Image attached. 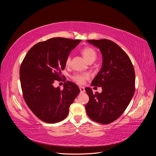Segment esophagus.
<instances>
[{
    "label": "esophagus",
    "instance_id": "34e87169",
    "mask_svg": "<svg viewBox=\"0 0 156 156\" xmlns=\"http://www.w3.org/2000/svg\"><path fill=\"white\" fill-rule=\"evenodd\" d=\"M79 89L81 92H85V90H84V88L83 87H79Z\"/></svg>",
    "mask_w": 156,
    "mask_h": 156
}]
</instances>
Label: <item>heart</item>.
I'll list each match as a JSON object with an SVG mask.
<instances>
[{
  "label": "heart",
  "instance_id": "heart-1",
  "mask_svg": "<svg viewBox=\"0 0 156 156\" xmlns=\"http://www.w3.org/2000/svg\"><path fill=\"white\" fill-rule=\"evenodd\" d=\"M81 53L88 62H94L97 58V53L96 51L90 47H86L81 50ZM71 63V56H67L66 59V65L69 66ZM90 75L88 73H75L73 75L72 79L75 82L79 84H83L85 83L86 80L88 79Z\"/></svg>",
  "mask_w": 156,
  "mask_h": 156
}]
</instances>
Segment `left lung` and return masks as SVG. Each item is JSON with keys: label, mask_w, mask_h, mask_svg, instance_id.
<instances>
[{"label": "left lung", "mask_w": 156, "mask_h": 156, "mask_svg": "<svg viewBox=\"0 0 156 156\" xmlns=\"http://www.w3.org/2000/svg\"><path fill=\"white\" fill-rule=\"evenodd\" d=\"M99 48L102 55V67L91 83L101 87L102 92L89 96L86 111L90 119L102 124H110L122 115L135 92V74L129 57L119 45L109 40H87Z\"/></svg>", "instance_id": "obj_1"}]
</instances>
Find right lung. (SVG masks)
<instances>
[{"instance_id": "obj_1", "label": "right lung", "mask_w": 156, "mask_h": 156, "mask_svg": "<svg viewBox=\"0 0 156 156\" xmlns=\"http://www.w3.org/2000/svg\"><path fill=\"white\" fill-rule=\"evenodd\" d=\"M81 41L58 37L39 42L23 60L20 75L23 98L32 112L46 123L55 124L66 119L80 92L72 82H66L63 89L53 84L61 79L66 59Z\"/></svg>"}]
</instances>
